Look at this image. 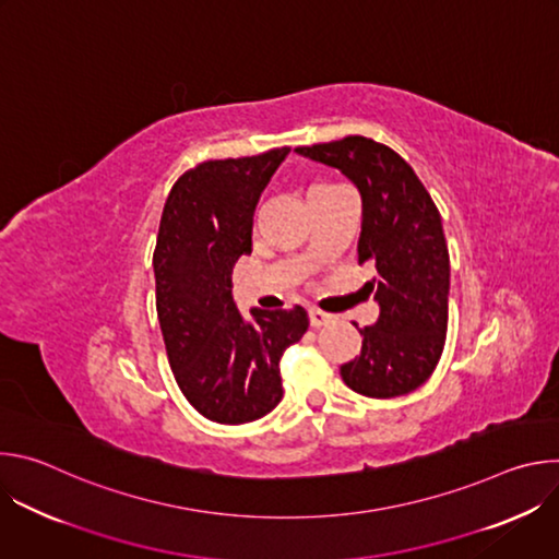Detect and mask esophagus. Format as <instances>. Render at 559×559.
I'll return each mask as SVG.
<instances>
[{
    "instance_id": "obj_1",
    "label": "esophagus",
    "mask_w": 559,
    "mask_h": 559,
    "mask_svg": "<svg viewBox=\"0 0 559 559\" xmlns=\"http://www.w3.org/2000/svg\"><path fill=\"white\" fill-rule=\"evenodd\" d=\"M332 313H328V311H323V309H318V307H309V323H311V328H323V325H328V323H332Z\"/></svg>"
}]
</instances>
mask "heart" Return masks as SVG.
<instances>
[{"label": "heart", "instance_id": "heart-1", "mask_svg": "<svg viewBox=\"0 0 559 559\" xmlns=\"http://www.w3.org/2000/svg\"><path fill=\"white\" fill-rule=\"evenodd\" d=\"M316 186H323V183H316ZM316 186H311V188H316Z\"/></svg>", "mask_w": 559, "mask_h": 559}]
</instances>
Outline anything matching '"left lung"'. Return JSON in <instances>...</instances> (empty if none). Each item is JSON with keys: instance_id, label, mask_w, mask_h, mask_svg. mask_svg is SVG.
Segmentation results:
<instances>
[{"instance_id": "obj_1", "label": "left lung", "mask_w": 559, "mask_h": 559, "mask_svg": "<svg viewBox=\"0 0 559 559\" xmlns=\"http://www.w3.org/2000/svg\"><path fill=\"white\" fill-rule=\"evenodd\" d=\"M296 152L338 168L362 199L358 263L376 270L367 285L380 316L358 330L360 356L341 376L367 397L412 393L433 373L447 338L449 250L440 212L414 168L384 143L354 134Z\"/></svg>"}]
</instances>
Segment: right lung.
<instances>
[{
  "label": "right lung",
  "instance_id": "1",
  "mask_svg": "<svg viewBox=\"0 0 559 559\" xmlns=\"http://www.w3.org/2000/svg\"><path fill=\"white\" fill-rule=\"evenodd\" d=\"M289 147L216 158L173 186L152 257L156 313L173 373L207 420L243 425L283 397L281 356L309 328L307 311L259 309L246 321L231 298V270L252 252L261 192Z\"/></svg>",
  "mask_w": 559,
  "mask_h": 559
}]
</instances>
